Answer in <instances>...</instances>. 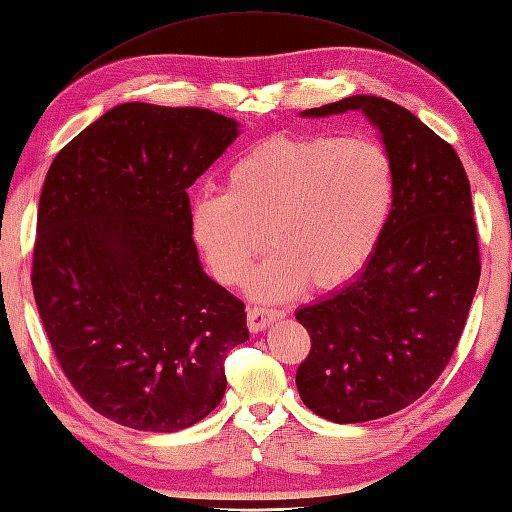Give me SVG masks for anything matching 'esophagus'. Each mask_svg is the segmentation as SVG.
Returning a JSON list of instances; mask_svg holds the SVG:
<instances>
[{
    "label": "esophagus",
    "instance_id": "1",
    "mask_svg": "<svg viewBox=\"0 0 512 512\" xmlns=\"http://www.w3.org/2000/svg\"><path fill=\"white\" fill-rule=\"evenodd\" d=\"M282 317H285V311L260 309V306H254V309L247 311V326L252 333H260V331H265L267 326L282 320Z\"/></svg>",
    "mask_w": 512,
    "mask_h": 512
}]
</instances>
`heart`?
Listing matches in <instances>:
<instances>
[{
    "mask_svg": "<svg viewBox=\"0 0 512 512\" xmlns=\"http://www.w3.org/2000/svg\"><path fill=\"white\" fill-rule=\"evenodd\" d=\"M396 201V168L385 146L335 133L271 138L227 170L225 192L192 203V238L212 276L241 287L267 241L249 293L285 300L306 285H350L377 254Z\"/></svg>",
    "mask_w": 512,
    "mask_h": 512,
    "instance_id": "1",
    "label": "heart"
}]
</instances>
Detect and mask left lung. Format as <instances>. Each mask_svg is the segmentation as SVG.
I'll return each mask as SVG.
<instances>
[{
    "label": "left lung",
    "mask_w": 512,
    "mask_h": 512,
    "mask_svg": "<svg viewBox=\"0 0 512 512\" xmlns=\"http://www.w3.org/2000/svg\"><path fill=\"white\" fill-rule=\"evenodd\" d=\"M361 111L396 168L392 219L370 265L295 311L311 335L298 374L302 403L333 423H366L414 403L445 370L480 282L478 227L458 153L412 111L348 96L302 111Z\"/></svg>",
    "instance_id": "1"
}]
</instances>
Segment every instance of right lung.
Listing matches in <instances>:
<instances>
[{"mask_svg": "<svg viewBox=\"0 0 512 512\" xmlns=\"http://www.w3.org/2000/svg\"><path fill=\"white\" fill-rule=\"evenodd\" d=\"M241 124L124 102L54 157L39 199L32 289L56 359L98 414L179 431L225 394L249 339L245 304L201 267L188 188Z\"/></svg>", "mask_w": 512, "mask_h": 512, "instance_id": "add662e5", "label": "right lung"}]
</instances>
